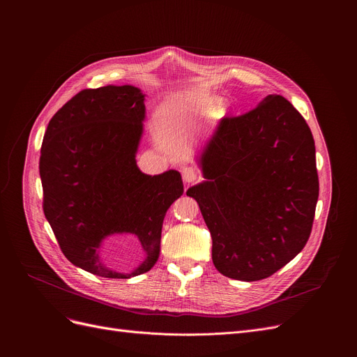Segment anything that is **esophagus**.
<instances>
[{
	"label": "esophagus",
	"instance_id": "1",
	"mask_svg": "<svg viewBox=\"0 0 357 357\" xmlns=\"http://www.w3.org/2000/svg\"><path fill=\"white\" fill-rule=\"evenodd\" d=\"M182 178H183L185 182H188V183L195 182V181L198 179L197 169H195V167H190V166L183 167V169H182Z\"/></svg>",
	"mask_w": 357,
	"mask_h": 357
}]
</instances>
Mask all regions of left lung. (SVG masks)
I'll list each match as a JSON object with an SVG mask.
<instances>
[{
    "instance_id": "left-lung-1",
    "label": "left lung",
    "mask_w": 357,
    "mask_h": 357,
    "mask_svg": "<svg viewBox=\"0 0 357 357\" xmlns=\"http://www.w3.org/2000/svg\"><path fill=\"white\" fill-rule=\"evenodd\" d=\"M199 163L207 181L186 195L199 205L220 273L253 282L304 249L320 186L312 133L287 98L224 117Z\"/></svg>"
}]
</instances>
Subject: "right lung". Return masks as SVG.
<instances>
[{"mask_svg":"<svg viewBox=\"0 0 357 357\" xmlns=\"http://www.w3.org/2000/svg\"><path fill=\"white\" fill-rule=\"evenodd\" d=\"M144 96L131 85L82 89L49 121L40 149L43 211L75 266L111 279L152 269L167 208L183 194L181 174L140 172L136 152ZM114 232L136 234L148 255L131 274L105 268L96 250Z\"/></svg>","mask_w":357,"mask_h":357,"instance_id":"obj_1","label":"right lung"}]
</instances>
